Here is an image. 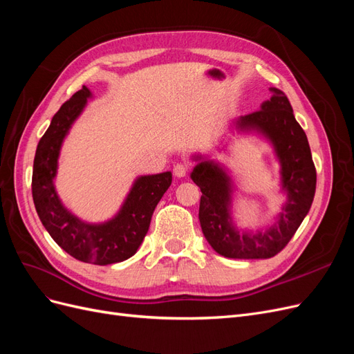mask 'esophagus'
I'll list each match as a JSON object with an SVG mask.
<instances>
[{"label":"esophagus","instance_id":"esophagus-1","mask_svg":"<svg viewBox=\"0 0 354 354\" xmlns=\"http://www.w3.org/2000/svg\"><path fill=\"white\" fill-rule=\"evenodd\" d=\"M174 176L176 177H178V178H183V177H186V174H187V165H185V164H177V165H174Z\"/></svg>","mask_w":354,"mask_h":354}]
</instances>
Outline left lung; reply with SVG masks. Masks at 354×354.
Returning a JSON list of instances; mask_svg holds the SVG:
<instances>
[{"label":"left lung","mask_w":354,"mask_h":354,"mask_svg":"<svg viewBox=\"0 0 354 354\" xmlns=\"http://www.w3.org/2000/svg\"><path fill=\"white\" fill-rule=\"evenodd\" d=\"M270 90L273 97L263 102L260 111L230 121V128L239 136L261 138L273 149L279 162V187L285 199L272 224L255 230L239 227L233 209L236 181L230 168L209 155L190 156L196 162L190 178L202 192V233L211 248L227 259H270L282 251L303 223L315 198L316 169L307 136L297 122L286 95L274 87Z\"/></svg>","instance_id":"8db88e82"}]
</instances>
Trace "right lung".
I'll use <instances>...</instances> for the list:
<instances>
[{
    "label": "right lung",
    "mask_w": 354,
    "mask_h": 354,
    "mask_svg": "<svg viewBox=\"0 0 354 354\" xmlns=\"http://www.w3.org/2000/svg\"><path fill=\"white\" fill-rule=\"evenodd\" d=\"M94 97L85 87L75 93L53 116L37 146L32 198L42 226L73 259L90 264H113L133 257L151 226L152 214L173 181L171 171L137 176L120 209L104 221H85L63 203L56 189L59 158L72 125Z\"/></svg>",
    "instance_id": "1"
}]
</instances>
